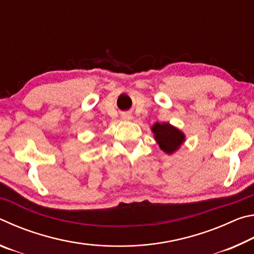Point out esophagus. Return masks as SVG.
Instances as JSON below:
<instances>
[{"label":"esophagus","mask_w":254,"mask_h":254,"mask_svg":"<svg viewBox=\"0 0 254 254\" xmlns=\"http://www.w3.org/2000/svg\"><path fill=\"white\" fill-rule=\"evenodd\" d=\"M123 119H124V120H131L132 117H131V114L127 113V114H123Z\"/></svg>","instance_id":"obj_1"}]
</instances>
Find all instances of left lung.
I'll return each mask as SVG.
<instances>
[{
	"instance_id": "obj_1",
	"label": "left lung",
	"mask_w": 254,
	"mask_h": 254,
	"mask_svg": "<svg viewBox=\"0 0 254 254\" xmlns=\"http://www.w3.org/2000/svg\"><path fill=\"white\" fill-rule=\"evenodd\" d=\"M152 132L159 147L166 153L175 152L185 141L184 133L169 123H156L152 127Z\"/></svg>"
}]
</instances>
